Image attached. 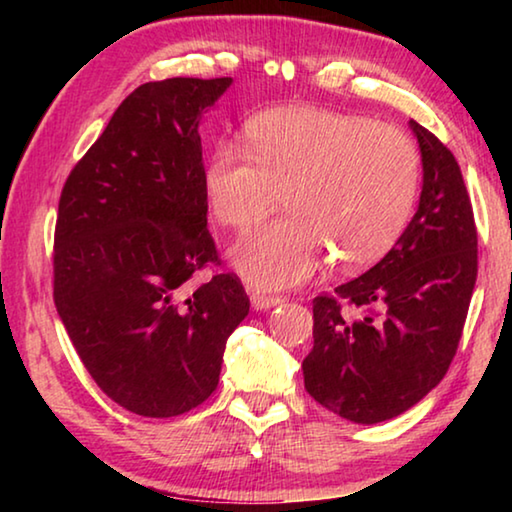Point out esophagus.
<instances>
[{
    "instance_id": "esophagus-1",
    "label": "esophagus",
    "mask_w": 512,
    "mask_h": 512,
    "mask_svg": "<svg viewBox=\"0 0 512 512\" xmlns=\"http://www.w3.org/2000/svg\"><path fill=\"white\" fill-rule=\"evenodd\" d=\"M280 302H284L282 296H271V293H259V291L250 293V305H253V309L257 311L271 309L275 305H280Z\"/></svg>"
}]
</instances>
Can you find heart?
<instances>
[{
    "mask_svg": "<svg viewBox=\"0 0 512 512\" xmlns=\"http://www.w3.org/2000/svg\"><path fill=\"white\" fill-rule=\"evenodd\" d=\"M246 146H216L205 194L216 221L235 230L266 219L284 194L289 216L253 230L230 253L253 287H296L332 253L341 266H366L402 235L418 194L420 155L400 128L293 106L250 121Z\"/></svg>",
    "mask_w": 512,
    "mask_h": 512,
    "instance_id": "b5f03b06",
    "label": "heart"
}]
</instances>
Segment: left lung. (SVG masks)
Masks as SVG:
<instances>
[{"label":"left lung","mask_w":512,"mask_h":512,"mask_svg":"<svg viewBox=\"0 0 512 512\" xmlns=\"http://www.w3.org/2000/svg\"><path fill=\"white\" fill-rule=\"evenodd\" d=\"M409 126L422 155L418 212L370 271L314 298V348L302 361L307 393L357 424L391 420L440 384L476 282L461 167L436 135L413 119Z\"/></svg>","instance_id":"left-lung-1"}]
</instances>
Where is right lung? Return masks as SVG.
<instances>
[{"mask_svg": "<svg viewBox=\"0 0 512 512\" xmlns=\"http://www.w3.org/2000/svg\"><path fill=\"white\" fill-rule=\"evenodd\" d=\"M230 85H140L60 194L58 316L101 391L144 418H173L214 393L225 343L250 309L232 273L188 291L194 273L219 264L198 124Z\"/></svg>", "mask_w": 512, "mask_h": 512, "instance_id": "add662e5", "label": "right lung"}]
</instances>
